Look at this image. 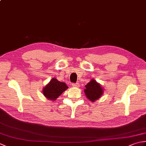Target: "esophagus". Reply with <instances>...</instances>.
Instances as JSON below:
<instances>
[{
  "mask_svg": "<svg viewBox=\"0 0 146 146\" xmlns=\"http://www.w3.org/2000/svg\"><path fill=\"white\" fill-rule=\"evenodd\" d=\"M71 86H72L73 87H78V86H79V83H72V84H71Z\"/></svg>",
  "mask_w": 146,
  "mask_h": 146,
  "instance_id": "obj_1",
  "label": "esophagus"
}]
</instances>
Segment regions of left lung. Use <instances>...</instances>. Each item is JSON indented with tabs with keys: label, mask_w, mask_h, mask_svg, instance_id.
Instances as JSON below:
<instances>
[{
	"label": "left lung",
	"mask_w": 146,
	"mask_h": 146,
	"mask_svg": "<svg viewBox=\"0 0 146 146\" xmlns=\"http://www.w3.org/2000/svg\"><path fill=\"white\" fill-rule=\"evenodd\" d=\"M85 94L86 97L92 102H94L97 100L103 94V89L98 83L95 81V80H92L90 82L85 85Z\"/></svg>",
	"instance_id": "obj_1"
}]
</instances>
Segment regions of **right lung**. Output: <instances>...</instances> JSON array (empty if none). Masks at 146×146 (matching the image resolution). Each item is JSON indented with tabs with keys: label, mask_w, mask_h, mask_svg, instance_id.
<instances>
[{
	"label": "right lung",
	"mask_w": 146,
	"mask_h": 146,
	"mask_svg": "<svg viewBox=\"0 0 146 146\" xmlns=\"http://www.w3.org/2000/svg\"><path fill=\"white\" fill-rule=\"evenodd\" d=\"M68 87L64 82H60L56 78H52L43 88L42 93L45 97L51 100H55Z\"/></svg>",
	"instance_id": "1"
}]
</instances>
